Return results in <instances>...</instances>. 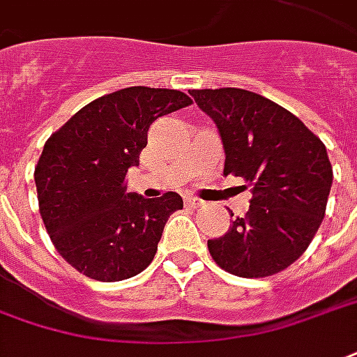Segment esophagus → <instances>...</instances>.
I'll return each instance as SVG.
<instances>
[{"label": "esophagus", "instance_id": "34e87169", "mask_svg": "<svg viewBox=\"0 0 357 357\" xmlns=\"http://www.w3.org/2000/svg\"><path fill=\"white\" fill-rule=\"evenodd\" d=\"M185 204L189 208H200V206H204V200L197 199V197H185Z\"/></svg>", "mask_w": 357, "mask_h": 357}]
</instances>
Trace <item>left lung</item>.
Wrapping results in <instances>:
<instances>
[{
	"label": "left lung",
	"instance_id": "1",
	"mask_svg": "<svg viewBox=\"0 0 357 357\" xmlns=\"http://www.w3.org/2000/svg\"><path fill=\"white\" fill-rule=\"evenodd\" d=\"M189 94L218 126L223 174L244 178L253 192L244 218L208 240L213 261L242 278L284 271L305 253L326 215L333 183L326 145L286 107L255 92L200 89Z\"/></svg>",
	"mask_w": 357,
	"mask_h": 357
}]
</instances>
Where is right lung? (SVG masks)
Instances as JSON below:
<instances>
[{
    "mask_svg": "<svg viewBox=\"0 0 357 357\" xmlns=\"http://www.w3.org/2000/svg\"><path fill=\"white\" fill-rule=\"evenodd\" d=\"M189 104L179 91L128 86L86 104L47 139L33 174L39 212L58 253L79 273L119 282L153 261L183 199L128 192L126 172L139 165L153 121Z\"/></svg>",
    "mask_w": 357,
    "mask_h": 357,
    "instance_id": "add662e5",
    "label": "right lung"
}]
</instances>
